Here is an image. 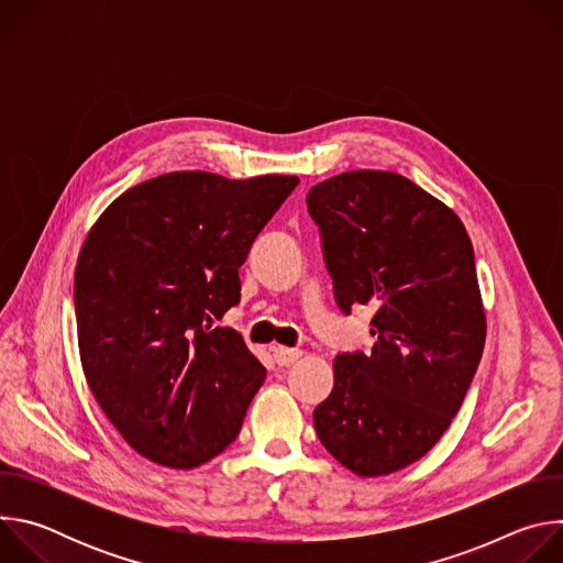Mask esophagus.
Instances as JSON below:
<instances>
[{
	"label": "esophagus",
	"instance_id": "34e87169",
	"mask_svg": "<svg viewBox=\"0 0 563 563\" xmlns=\"http://www.w3.org/2000/svg\"><path fill=\"white\" fill-rule=\"evenodd\" d=\"M302 356L300 350H289V347H274V361L280 365V367H289L294 365L298 358Z\"/></svg>",
	"mask_w": 563,
	"mask_h": 563
}]
</instances>
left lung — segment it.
Here are the masks:
<instances>
[{"instance_id": "obj_1", "label": "left lung", "mask_w": 563, "mask_h": 563, "mask_svg": "<svg viewBox=\"0 0 563 563\" xmlns=\"http://www.w3.org/2000/svg\"><path fill=\"white\" fill-rule=\"evenodd\" d=\"M307 211L320 231L334 300L372 305V350L334 358L316 406L325 450L358 476L428 454L456 417L486 343L474 250L459 216L412 180L347 172L318 183Z\"/></svg>"}]
</instances>
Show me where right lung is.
<instances>
[{
  "mask_svg": "<svg viewBox=\"0 0 563 563\" xmlns=\"http://www.w3.org/2000/svg\"><path fill=\"white\" fill-rule=\"evenodd\" d=\"M296 185L165 174L124 191L87 235L73 283L79 358L109 421L148 461L196 467L238 437L267 369L218 320Z\"/></svg>",
  "mask_w": 563,
  "mask_h": 563,
  "instance_id": "1",
  "label": "right lung"
}]
</instances>
